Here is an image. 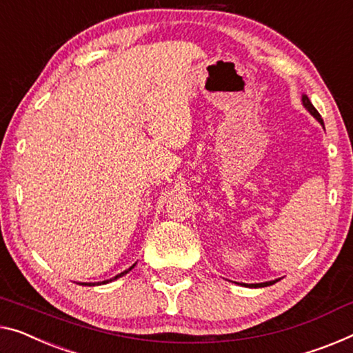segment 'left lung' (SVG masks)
Segmentation results:
<instances>
[{"instance_id": "obj_1", "label": "left lung", "mask_w": 353, "mask_h": 353, "mask_svg": "<svg viewBox=\"0 0 353 353\" xmlns=\"http://www.w3.org/2000/svg\"><path fill=\"white\" fill-rule=\"evenodd\" d=\"M303 105H305L309 112L312 113L314 117H316V120L322 124L323 126V120H322V117L319 115V112L316 110V107H314L312 104H311V101H309V97L307 96H303ZM279 279H276V281H270V283H262V284H249V287H267V285H271V284H274V283H278Z\"/></svg>"}]
</instances>
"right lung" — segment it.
I'll list each match as a JSON object with an SVG mask.
<instances>
[{"label":"right lung","mask_w":353,"mask_h":353,"mask_svg":"<svg viewBox=\"0 0 353 353\" xmlns=\"http://www.w3.org/2000/svg\"><path fill=\"white\" fill-rule=\"evenodd\" d=\"M134 267H135V263L132 265V267H131V268H128L126 271H123V273H120V274H117V276H115V278H112V279H107V281H102V284H105V283H110V281H115V279H118V278H121V276H124V274H126V273H129V271H131V270H132ZM97 284H99V283H97ZM82 285H83V284H82ZM85 285H88V284H85ZM93 285H94V284H93Z\"/></svg>","instance_id":"add662e5"}]
</instances>
